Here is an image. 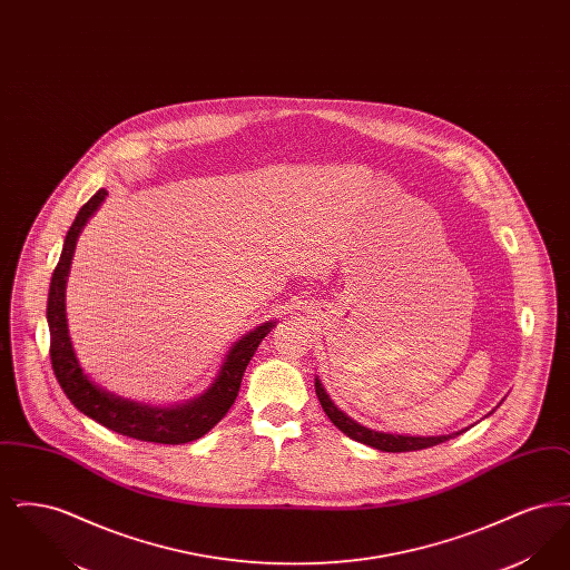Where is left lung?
I'll use <instances>...</instances> for the list:
<instances>
[{
  "label": "left lung",
  "instance_id": "obj_1",
  "mask_svg": "<svg viewBox=\"0 0 570 570\" xmlns=\"http://www.w3.org/2000/svg\"><path fill=\"white\" fill-rule=\"evenodd\" d=\"M314 384H316V395H318L321 406L325 410L326 416L331 419V423H333L340 432H344V434L348 435V438H353L356 442H363V444H367V446H374V449H379V451H384V453L421 451V449H430V446H435V444H440V442H446V440H451V438H455V435L460 434V432H458V434L428 435V438H425V435L386 434V432L370 430V428L356 423L346 412H342L340 407L333 404V400L326 395L325 386H323L321 380L316 379Z\"/></svg>",
  "mask_w": 570,
  "mask_h": 570
}]
</instances>
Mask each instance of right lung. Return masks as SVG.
Here are the masks:
<instances>
[{"mask_svg": "<svg viewBox=\"0 0 570 570\" xmlns=\"http://www.w3.org/2000/svg\"><path fill=\"white\" fill-rule=\"evenodd\" d=\"M109 191L98 190L77 214L72 222L59 263L55 267L47 301V321L51 331V363H53L55 379L63 389L66 397L75 404L77 410L94 419L96 423L109 428L117 434L135 438L140 442H156V444H186L207 434L212 428L226 416L228 407L235 404L245 367L249 358L256 353L258 344L272 331L273 323L256 326L244 335L226 354V361L214 380V384L196 400L177 404V406H149L138 404L132 400L119 397L107 389L98 386L94 380L82 372L81 363L72 348V340L68 333V318H66V279L70 273V263L75 256L77 239L81 235L82 226L87 219L96 214Z\"/></svg>", "mask_w": 570, "mask_h": 570, "instance_id": "1", "label": "right lung"}]
</instances>
